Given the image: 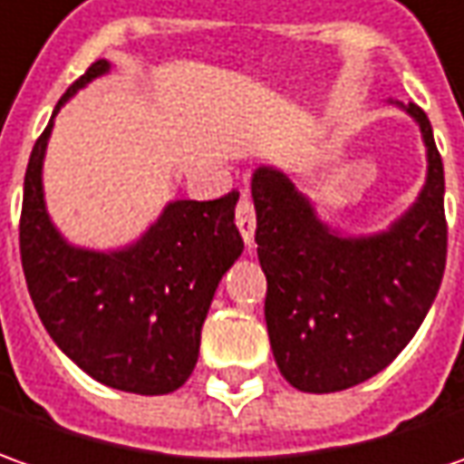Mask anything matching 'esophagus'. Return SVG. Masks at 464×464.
Masks as SVG:
<instances>
[{
	"label": "esophagus",
	"instance_id": "esophagus-1",
	"mask_svg": "<svg viewBox=\"0 0 464 464\" xmlns=\"http://www.w3.org/2000/svg\"><path fill=\"white\" fill-rule=\"evenodd\" d=\"M236 226H238V231L244 236L246 246H251L254 244V231H256V216H254V205H251L246 195L236 205Z\"/></svg>",
	"mask_w": 464,
	"mask_h": 464
}]
</instances>
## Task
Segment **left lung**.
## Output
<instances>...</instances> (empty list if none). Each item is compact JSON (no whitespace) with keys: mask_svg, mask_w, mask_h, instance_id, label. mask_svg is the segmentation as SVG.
Wrapping results in <instances>:
<instances>
[{"mask_svg":"<svg viewBox=\"0 0 464 464\" xmlns=\"http://www.w3.org/2000/svg\"><path fill=\"white\" fill-rule=\"evenodd\" d=\"M406 112L421 128L429 171L419 200L385 233L331 231L280 169L259 167L251 177L269 343L297 391H346L385 370L440 293L444 167L426 112L413 102Z\"/></svg>","mask_w":464,"mask_h":464,"instance_id":"left-lung-1","label":"left lung"}]
</instances>
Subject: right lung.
<instances>
[{
  "label": "right lung",
  "mask_w": 464,
  "mask_h": 464,
  "mask_svg": "<svg viewBox=\"0 0 464 464\" xmlns=\"http://www.w3.org/2000/svg\"><path fill=\"white\" fill-rule=\"evenodd\" d=\"M110 72L94 61L58 100ZM53 118L24 171L20 256L33 305L58 349L115 391L167 395L182 388L200 354V331L220 277L241 251L233 223L238 192L174 200L130 246L89 251L56 231L43 200V156Z\"/></svg>",
  "instance_id": "obj_1"
}]
</instances>
